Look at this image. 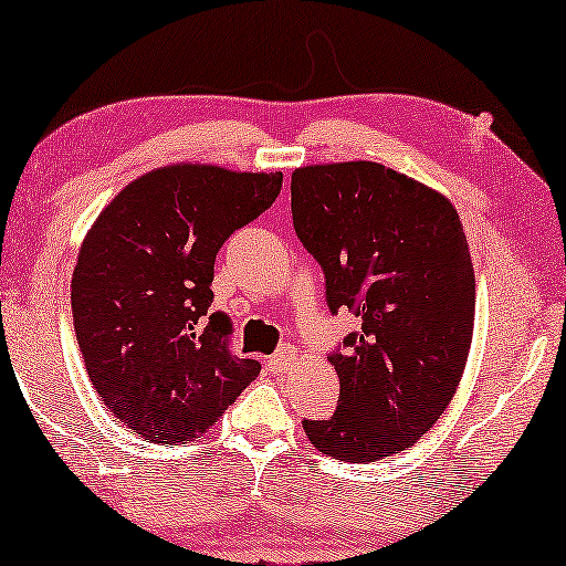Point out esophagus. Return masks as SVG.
<instances>
[{
	"mask_svg": "<svg viewBox=\"0 0 566 566\" xmlns=\"http://www.w3.org/2000/svg\"><path fill=\"white\" fill-rule=\"evenodd\" d=\"M293 364H295V352L291 349V346H281V349L265 359V367L271 371H285V369H291Z\"/></svg>",
	"mask_w": 566,
	"mask_h": 566,
	"instance_id": "1",
	"label": "esophagus"
}]
</instances>
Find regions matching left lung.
<instances>
[{
    "label": "left lung",
    "instance_id": "obj_1",
    "mask_svg": "<svg viewBox=\"0 0 566 566\" xmlns=\"http://www.w3.org/2000/svg\"><path fill=\"white\" fill-rule=\"evenodd\" d=\"M291 212L328 308L361 318L328 356L342 385L334 415L303 430L346 463L410 448L453 399L473 338L475 275L455 207L377 161H344L295 169Z\"/></svg>",
    "mask_w": 566,
    "mask_h": 566
}]
</instances>
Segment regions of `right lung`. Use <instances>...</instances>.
Instances as JSON below:
<instances>
[{
	"instance_id": "1",
	"label": "right lung",
	"mask_w": 566,
	"mask_h": 566,
	"mask_svg": "<svg viewBox=\"0 0 566 566\" xmlns=\"http://www.w3.org/2000/svg\"><path fill=\"white\" fill-rule=\"evenodd\" d=\"M281 187V171L174 164L120 189L85 234L75 338L95 392L138 438H197L260 374L232 354L228 313L210 308L214 258Z\"/></svg>"
}]
</instances>
